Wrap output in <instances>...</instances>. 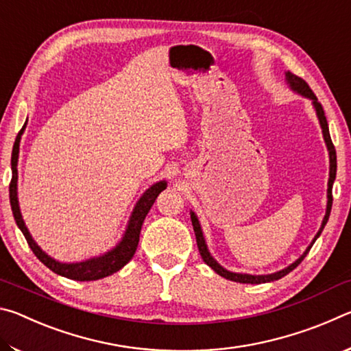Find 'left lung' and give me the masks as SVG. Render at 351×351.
<instances>
[{
	"label": "left lung",
	"instance_id": "obj_1",
	"mask_svg": "<svg viewBox=\"0 0 351 351\" xmlns=\"http://www.w3.org/2000/svg\"><path fill=\"white\" fill-rule=\"evenodd\" d=\"M287 82L289 83L291 90L299 93L300 96H304L306 99L313 100V105H314V110H316V114L319 117V123H320V128H322V133H324V139H325V144H326V148H328V154H330V180H328V190H326V198H328V201H326V212H325V217H324V221H322V226H320L319 232L316 234V237H314V240L310 246L306 247V251L300 255L299 258H297L294 263H291L288 268H285L282 271H277L274 272V274H266V276H251V274H239V272H230L228 269H224L221 265L217 263V260L212 257L209 249H207V245H206V240L203 237V230H201V226H199V221L197 215H195L193 212H190V218H192V224H193V230H195V237H197V245H198V249H199V254L201 257H203L204 263L209 265L210 268L217 272L218 276H221L224 278H228V280H232V282H239V283H266V282H274V280H278V278L285 277L287 274H289L291 271H293L294 268H297L302 263V260H304L306 257V254L310 252L311 246L314 245V241H316L319 239V235L322 234V230L325 228L326 221H328L330 218V212H331V204H332V193H331V189H332V182H335L336 180V169H337V162H336V150H335V145H332L331 142V138H330V130H328V122H326V117H325V112H324V108L322 105H320V102L316 97V94H314L311 91V88L308 86V83L300 79V77H297L294 74H291L289 71L287 74Z\"/></svg>",
	"mask_w": 351,
	"mask_h": 351
}]
</instances>
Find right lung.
I'll use <instances>...</instances> for the list:
<instances>
[{
  "instance_id": "1",
  "label": "right lung",
  "mask_w": 351,
  "mask_h": 351,
  "mask_svg": "<svg viewBox=\"0 0 351 351\" xmlns=\"http://www.w3.org/2000/svg\"><path fill=\"white\" fill-rule=\"evenodd\" d=\"M26 123H27V121H26ZM26 123L20 130V133L16 134L14 148H12V161H10L12 180L9 184V198H10L12 213H14L16 226L20 228L23 235H25L29 247L32 249V252L37 255V258L41 261V263L47 266V268H49L52 272H56V274H58V276L73 278V280H77V282L99 280V278H104L106 276L114 274V272L122 269L123 266H125L128 261L133 258L136 247H138V243H139V234H141L142 223H144L148 210L152 209L154 199H156L158 195L161 193L165 187H167V182L159 181L156 184H153L150 189L145 190L144 195H142L138 203H136L132 217H130L125 234H123L122 240L117 243L116 247H112L111 251H108L104 255H100V257L79 261V263H60V261L54 260L52 257H49L46 252L41 251L37 243L32 240V237H31V234H29V230L26 228L25 221H23V217L20 212L19 197H16V180H19V170H16V165H19L21 134H23V132H25Z\"/></svg>"
}]
</instances>
